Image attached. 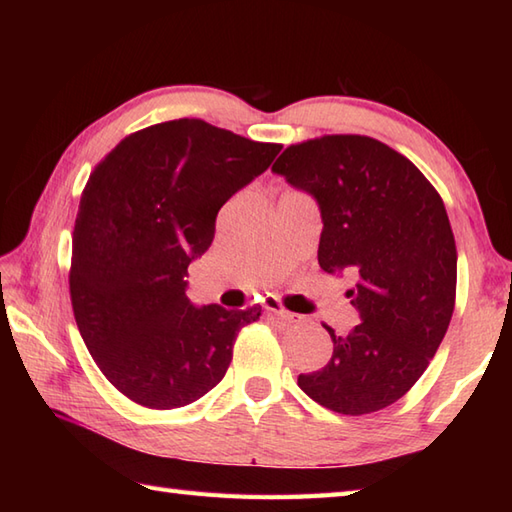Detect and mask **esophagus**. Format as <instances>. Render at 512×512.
<instances>
[{
  "mask_svg": "<svg viewBox=\"0 0 512 512\" xmlns=\"http://www.w3.org/2000/svg\"><path fill=\"white\" fill-rule=\"evenodd\" d=\"M264 308H266L270 314H275V317H279L281 321H286V323H295V321L299 319L295 312L286 310L284 306H281V301H279V299H273V297H268V299H266Z\"/></svg>",
  "mask_w": 512,
  "mask_h": 512,
  "instance_id": "1",
  "label": "esophagus"
}]
</instances>
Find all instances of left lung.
Instances as JSON below:
<instances>
[{
	"label": "left lung",
	"instance_id": "left-lung-1",
	"mask_svg": "<svg viewBox=\"0 0 512 512\" xmlns=\"http://www.w3.org/2000/svg\"><path fill=\"white\" fill-rule=\"evenodd\" d=\"M319 202V266L347 270L361 323L336 336L319 372L299 387L321 407L363 416L416 385L447 334L458 250L436 187L409 158L376 138L328 134L286 147L273 165Z\"/></svg>",
	"mask_w": 512,
	"mask_h": 512
}]
</instances>
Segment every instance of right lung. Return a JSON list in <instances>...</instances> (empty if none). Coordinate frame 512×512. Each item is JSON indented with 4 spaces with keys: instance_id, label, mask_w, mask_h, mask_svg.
Returning <instances> with one entry per match:
<instances>
[{
    "instance_id": "1",
    "label": "right lung",
    "mask_w": 512,
    "mask_h": 512,
    "mask_svg": "<svg viewBox=\"0 0 512 512\" xmlns=\"http://www.w3.org/2000/svg\"><path fill=\"white\" fill-rule=\"evenodd\" d=\"M277 143L178 118L125 136L85 184L70 299L103 376L147 409H176L224 378L239 330L262 308H193L187 268L224 202L264 173Z\"/></svg>"
}]
</instances>
